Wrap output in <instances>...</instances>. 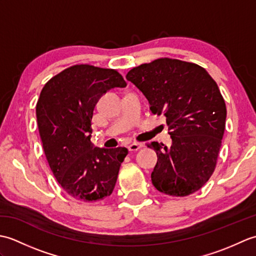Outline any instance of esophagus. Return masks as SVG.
<instances>
[{
	"mask_svg": "<svg viewBox=\"0 0 256 256\" xmlns=\"http://www.w3.org/2000/svg\"><path fill=\"white\" fill-rule=\"evenodd\" d=\"M143 144L142 143H132V144H130L128 145V150L130 152H136V150H138L140 148H143Z\"/></svg>",
	"mask_w": 256,
	"mask_h": 256,
	"instance_id": "obj_1",
	"label": "esophagus"
}]
</instances>
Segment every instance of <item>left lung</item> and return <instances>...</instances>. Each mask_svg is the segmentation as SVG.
<instances>
[{
  "label": "left lung",
  "instance_id": "left-lung-1",
  "mask_svg": "<svg viewBox=\"0 0 256 256\" xmlns=\"http://www.w3.org/2000/svg\"><path fill=\"white\" fill-rule=\"evenodd\" d=\"M153 114H164L172 146L152 142L157 154L152 182L158 192L184 197L214 172L224 138L226 108L218 84L196 64L160 58L130 70Z\"/></svg>",
  "mask_w": 256,
  "mask_h": 256
}]
</instances>
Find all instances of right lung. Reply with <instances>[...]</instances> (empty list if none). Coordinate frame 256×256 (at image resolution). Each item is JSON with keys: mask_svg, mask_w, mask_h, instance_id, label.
Instances as JSON below:
<instances>
[{"mask_svg": "<svg viewBox=\"0 0 256 256\" xmlns=\"http://www.w3.org/2000/svg\"><path fill=\"white\" fill-rule=\"evenodd\" d=\"M124 86L116 70L76 64L52 77L40 92L36 116L42 148L54 176L74 199H104L116 186L128 150L96 148L91 121L100 98Z\"/></svg>", "mask_w": 256, "mask_h": 256, "instance_id": "add662e5", "label": "right lung"}]
</instances>
